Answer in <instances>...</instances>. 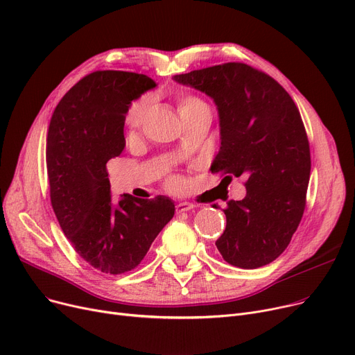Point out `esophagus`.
<instances>
[{
	"label": "esophagus",
	"instance_id": "34e87169",
	"mask_svg": "<svg viewBox=\"0 0 355 355\" xmlns=\"http://www.w3.org/2000/svg\"><path fill=\"white\" fill-rule=\"evenodd\" d=\"M193 209H194L193 204H190V202H187V201H184V202H178L177 206H175V211H177V213L190 211V210H193Z\"/></svg>",
	"mask_w": 355,
	"mask_h": 355
}]
</instances>
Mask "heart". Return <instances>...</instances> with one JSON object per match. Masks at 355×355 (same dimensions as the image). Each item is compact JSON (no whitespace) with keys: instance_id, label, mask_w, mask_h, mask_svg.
<instances>
[{"instance_id":"b5f03b06","label":"heart","mask_w":355,"mask_h":355,"mask_svg":"<svg viewBox=\"0 0 355 355\" xmlns=\"http://www.w3.org/2000/svg\"><path fill=\"white\" fill-rule=\"evenodd\" d=\"M153 99L151 96H142L138 101L130 103V106L128 107L126 114H125V128L129 134H135L137 130L141 128V125L144 123L146 115H148V110L151 107ZM178 110H180V115L182 116H187L191 114H196V112L200 110H210L209 105L206 102H202L201 99L187 95V96H181L178 101ZM170 189L177 190L181 187V180L178 178H171L170 182Z\"/></svg>"}]
</instances>
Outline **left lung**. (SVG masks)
Listing matches in <instances>:
<instances>
[{"label":"left lung","mask_w":355,"mask_h":355,"mask_svg":"<svg viewBox=\"0 0 355 355\" xmlns=\"http://www.w3.org/2000/svg\"><path fill=\"white\" fill-rule=\"evenodd\" d=\"M174 80L217 105L221 146L211 173L246 178V197L223 210L227 225L216 241L218 252L241 269L273 262L288 248L306 202L311 153L300 109L273 78L245 63L193 70Z\"/></svg>","instance_id":"1"}]
</instances>
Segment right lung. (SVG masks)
Listing matches in <instances>:
<instances>
[{"instance_id":"right-lung-1","label":"right lung","mask_w":355,"mask_h":355,"mask_svg":"<svg viewBox=\"0 0 355 355\" xmlns=\"http://www.w3.org/2000/svg\"><path fill=\"white\" fill-rule=\"evenodd\" d=\"M145 74L98 70L74 85L49 125L46 164L50 200L74 250L99 272L135 269L174 216V202L123 194L112 202L106 162L125 148V114L134 99L155 87Z\"/></svg>"}]
</instances>
